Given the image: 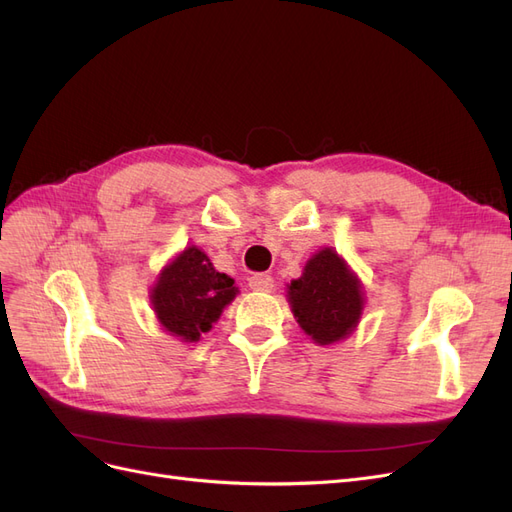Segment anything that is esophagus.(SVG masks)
<instances>
[{
  "instance_id": "34e87169",
  "label": "esophagus",
  "mask_w": 512,
  "mask_h": 512,
  "mask_svg": "<svg viewBox=\"0 0 512 512\" xmlns=\"http://www.w3.org/2000/svg\"><path fill=\"white\" fill-rule=\"evenodd\" d=\"M250 288L258 292H271L273 290V277L267 273H254L250 277Z\"/></svg>"
}]
</instances>
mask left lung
Instances as JSON below:
<instances>
[{
  "label": "left lung",
  "mask_w": 512,
  "mask_h": 512,
  "mask_svg": "<svg viewBox=\"0 0 512 512\" xmlns=\"http://www.w3.org/2000/svg\"><path fill=\"white\" fill-rule=\"evenodd\" d=\"M288 297L301 329L322 346L344 339L361 318V286L329 247L307 262L303 275L290 284Z\"/></svg>",
  "instance_id": "left-lung-1"
}]
</instances>
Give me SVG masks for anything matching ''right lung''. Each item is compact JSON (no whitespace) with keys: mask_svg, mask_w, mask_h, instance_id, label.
Segmentation results:
<instances>
[{"mask_svg":"<svg viewBox=\"0 0 512 512\" xmlns=\"http://www.w3.org/2000/svg\"><path fill=\"white\" fill-rule=\"evenodd\" d=\"M232 284L226 273L213 269L203 252L188 247L162 271L151 292L153 309L168 333L196 342L235 299L237 288Z\"/></svg>","mask_w":512,"mask_h":512,"instance_id":"obj_1","label":"right lung"}]
</instances>
